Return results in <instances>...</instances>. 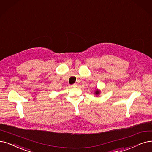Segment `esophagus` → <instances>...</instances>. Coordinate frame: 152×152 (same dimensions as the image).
I'll return each instance as SVG.
<instances>
[{
    "label": "esophagus",
    "instance_id": "34e87169",
    "mask_svg": "<svg viewBox=\"0 0 152 152\" xmlns=\"http://www.w3.org/2000/svg\"><path fill=\"white\" fill-rule=\"evenodd\" d=\"M77 86V85L76 83H75V84H73L72 86H71L70 87H76Z\"/></svg>",
    "mask_w": 152,
    "mask_h": 152
}]
</instances>
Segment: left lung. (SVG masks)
I'll return each instance as SVG.
<instances>
[{
  "label": "left lung",
  "mask_w": 152,
  "mask_h": 152,
  "mask_svg": "<svg viewBox=\"0 0 152 152\" xmlns=\"http://www.w3.org/2000/svg\"><path fill=\"white\" fill-rule=\"evenodd\" d=\"M100 92H101L100 90H99V89H98V88H96V89L95 90L94 94L95 95V96H99V95L100 94Z\"/></svg>",
  "instance_id": "1"
}]
</instances>
